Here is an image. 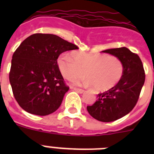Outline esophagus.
<instances>
[{
  "label": "esophagus",
  "mask_w": 154,
  "mask_h": 154,
  "mask_svg": "<svg viewBox=\"0 0 154 154\" xmlns=\"http://www.w3.org/2000/svg\"><path fill=\"white\" fill-rule=\"evenodd\" d=\"M72 89H73V90H75V92H79V93H80V94L83 93V92H84V90H83V89H77V88H72Z\"/></svg>",
  "instance_id": "34e87169"
}]
</instances>
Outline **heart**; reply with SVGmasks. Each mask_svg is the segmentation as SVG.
Instances as JSON below:
<instances>
[{"mask_svg":"<svg viewBox=\"0 0 154 154\" xmlns=\"http://www.w3.org/2000/svg\"><path fill=\"white\" fill-rule=\"evenodd\" d=\"M58 66L62 76L72 80L84 74L87 77L75 82L85 86L93 85L97 92L112 89L119 83L123 75V65L119 58L103 53L91 54L75 51L71 55L62 53L58 58Z\"/></svg>","mask_w":154,"mask_h":154,"instance_id":"obj_1","label":"heart"}]
</instances>
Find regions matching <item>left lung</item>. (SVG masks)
I'll list each match as a JSON object with an SVG mask.
<instances>
[{
    "label": "left lung",
    "instance_id": "obj_1",
    "mask_svg": "<svg viewBox=\"0 0 154 154\" xmlns=\"http://www.w3.org/2000/svg\"><path fill=\"white\" fill-rule=\"evenodd\" d=\"M117 57L123 65V75L117 85L98 95L97 101L87 106L89 113L101 122H112L127 115L138 101L145 82V72L140 58L127 48L103 51Z\"/></svg>",
    "mask_w": 154,
    "mask_h": 154
}]
</instances>
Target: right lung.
Listing matches in <instances>:
<instances>
[{
    "instance_id": "obj_1",
    "label": "right lung",
    "mask_w": 154,
    "mask_h": 154,
    "mask_svg": "<svg viewBox=\"0 0 154 154\" xmlns=\"http://www.w3.org/2000/svg\"><path fill=\"white\" fill-rule=\"evenodd\" d=\"M78 46L51 34H34L14 53L9 80L16 101L24 110L38 116L56 111L69 90L58 69L62 52Z\"/></svg>"
}]
</instances>
